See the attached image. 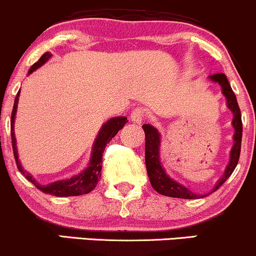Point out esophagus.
Instances as JSON below:
<instances>
[{"mask_svg": "<svg viewBox=\"0 0 256 256\" xmlns=\"http://www.w3.org/2000/svg\"><path fill=\"white\" fill-rule=\"evenodd\" d=\"M145 116H146L145 110L141 109V108H138V109L133 110L130 114V118L134 123H141L142 122V120L145 118Z\"/></svg>", "mask_w": 256, "mask_h": 256, "instance_id": "34e87169", "label": "esophagus"}]
</instances>
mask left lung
I'll return each mask as SVG.
<instances>
[{"instance_id":"obj_1","label":"left lung","mask_w":256,"mask_h":256,"mask_svg":"<svg viewBox=\"0 0 256 256\" xmlns=\"http://www.w3.org/2000/svg\"><path fill=\"white\" fill-rule=\"evenodd\" d=\"M208 79L212 82L218 84L222 88V93L226 99V108L232 112V122L231 126L234 128V145L230 150V159L225 168L223 176L216 182L214 187L210 193L200 194L195 193L183 186L182 183L175 181L171 178L170 175H168L166 171L163 168L160 162V133L156 127L152 124H144L142 129L145 132L146 144H145V162H146V169L148 174L150 181H151L152 187L158 192L159 194L165 195V196L171 198H180V199H200V198H205L213 192H216L220 187L223 183L229 178L231 174L235 170L237 163L240 159V153H241V141H242V118H241V111H240L238 104H237V99L232 88H231L229 81H228L225 74H214L210 75Z\"/></svg>"}]
</instances>
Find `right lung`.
Listing matches in <instances>:
<instances>
[{
  "mask_svg": "<svg viewBox=\"0 0 256 256\" xmlns=\"http://www.w3.org/2000/svg\"><path fill=\"white\" fill-rule=\"evenodd\" d=\"M52 56L51 52H45L43 56L38 60L30 68L28 75L32 74L36 69L45 64ZM19 96L20 92H18L16 97L14 100V106L13 111H12V118H10V134H12V144H13V151H14V158L16 162L18 169L24 176L30 182L37 187L39 190H42L45 194L54 195V196H78V195L82 194H88L90 192H92L96 188V186L98 184L99 180L102 176V163H103V153L105 150L106 144L110 142V140L112 139L115 135L118 133L120 129L124 127V124L127 123V117L124 116H117L112 117V118L108 120L102 126V128L99 129L97 138L94 139V142L92 145V151H91V157H90L88 165L81 171L78 175L72 176L70 178L66 180H58V181L51 182L49 184H40L37 180L33 177V175L26 171L22 168V165L20 163L19 156H18V147H16V139H15V133H14V124H15V115H16V109H18V102H19Z\"/></svg>",
  "mask_w": 256,
  "mask_h": 256,
  "instance_id": "right-lung-1",
  "label": "right lung"
}]
</instances>
